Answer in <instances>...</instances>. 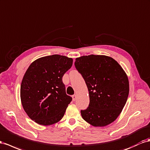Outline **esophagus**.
I'll return each instance as SVG.
<instances>
[{
    "instance_id": "obj_1",
    "label": "esophagus",
    "mask_w": 150,
    "mask_h": 150,
    "mask_svg": "<svg viewBox=\"0 0 150 150\" xmlns=\"http://www.w3.org/2000/svg\"><path fill=\"white\" fill-rule=\"evenodd\" d=\"M72 100L73 101H75L76 99V95H74L72 96Z\"/></svg>"
}]
</instances>
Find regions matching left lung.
Here are the masks:
<instances>
[{
  "label": "left lung",
  "mask_w": 150,
  "mask_h": 150,
  "mask_svg": "<svg viewBox=\"0 0 150 150\" xmlns=\"http://www.w3.org/2000/svg\"><path fill=\"white\" fill-rule=\"evenodd\" d=\"M76 69L88 87L90 103L81 110L83 119L95 127H103L118 117L127 102L129 80L119 63L106 55L76 58Z\"/></svg>",
  "instance_id": "1"
}]
</instances>
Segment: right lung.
<instances>
[{
	"instance_id": "right-lung-1",
	"label": "right lung",
	"mask_w": 150,
	"mask_h": 150,
	"mask_svg": "<svg viewBox=\"0 0 150 150\" xmlns=\"http://www.w3.org/2000/svg\"><path fill=\"white\" fill-rule=\"evenodd\" d=\"M72 62L67 57L52 55L36 59L28 68L20 96L24 110L35 122L48 125L62 119L72 101L66 94L62 77Z\"/></svg>"
}]
</instances>
